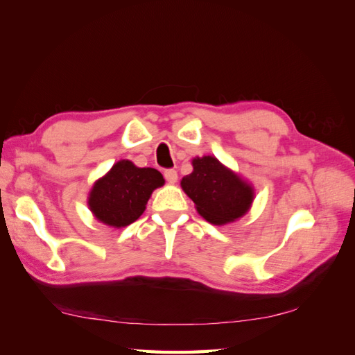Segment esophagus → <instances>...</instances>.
<instances>
[{
  "mask_svg": "<svg viewBox=\"0 0 355 355\" xmlns=\"http://www.w3.org/2000/svg\"><path fill=\"white\" fill-rule=\"evenodd\" d=\"M164 176H165V179H166V182H170V184H174L178 181V173H176V170H165L164 171Z\"/></svg>",
  "mask_w": 355,
  "mask_h": 355,
  "instance_id": "esophagus-1",
  "label": "esophagus"
}]
</instances>
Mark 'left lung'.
<instances>
[{
    "mask_svg": "<svg viewBox=\"0 0 355 355\" xmlns=\"http://www.w3.org/2000/svg\"><path fill=\"white\" fill-rule=\"evenodd\" d=\"M193 171L182 178L181 187L195 202L198 214L212 225L235 221L250 210L254 189L221 162L204 155L191 160Z\"/></svg>",
    "mask_w": 355,
    "mask_h": 355,
    "instance_id": "8db88e82",
    "label": "left lung"
}]
</instances>
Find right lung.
I'll use <instances>...</instances> for the list:
<instances>
[{
	"label": "right lung",
	"instance_id": "1",
	"mask_svg": "<svg viewBox=\"0 0 355 355\" xmlns=\"http://www.w3.org/2000/svg\"><path fill=\"white\" fill-rule=\"evenodd\" d=\"M164 184V176L155 168H139L130 160H120L92 187L89 207L98 221L124 227L140 218L149 196Z\"/></svg>",
	"mask_w": 355,
	"mask_h": 355
}]
</instances>
